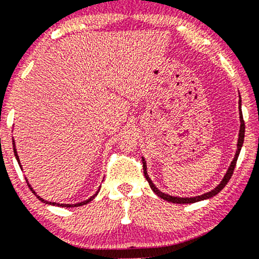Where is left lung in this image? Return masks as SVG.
<instances>
[{
  "instance_id": "left-lung-1",
  "label": "left lung",
  "mask_w": 259,
  "mask_h": 259,
  "mask_svg": "<svg viewBox=\"0 0 259 259\" xmlns=\"http://www.w3.org/2000/svg\"><path fill=\"white\" fill-rule=\"evenodd\" d=\"M241 96H240V101H238V109H240V121H241V126H240V134H238V142H237V151L235 153V157L233 161H231L230 166L228 168V171L223 177V179L221 183H220L218 186H216L213 191L208 192V193H204L202 195H198V196H193V198H178V196H172V195H168V194H165V193L160 192L158 188L154 186L153 183L151 181V179L149 178L148 176V171H146V161L144 158H142V161H143V169H144V176L146 180H148V183L150 185V187L152 188V191L156 193V194L161 198L163 200H166L168 202H173V203H194V202H198V201H201V200H206V199H210L215 196L218 193L221 192L223 188L227 184H228V181L230 180L231 176H233L234 173V168L236 166V161H237V158H238V154L241 152V149H242V145H243V142H244V131H245V124H244V121H243V115H242V109H241Z\"/></svg>"
}]
</instances>
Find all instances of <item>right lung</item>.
Instances as JSON below:
<instances>
[{"instance_id":"1","label":"right lung","mask_w":259,"mask_h":259,"mask_svg":"<svg viewBox=\"0 0 259 259\" xmlns=\"http://www.w3.org/2000/svg\"><path fill=\"white\" fill-rule=\"evenodd\" d=\"M13 142H14V141H13ZM15 148H16V146H15V143H14V153H15V157H16V159H17V161H18L19 166H21V163H19V158H18V154H17V151H16V149H15ZM21 168H22V166H21ZM26 183H28V181H26ZM28 186L30 187V190H31V191H32V193H33V194H34V195H36V196H37V198H38V199H39L41 202H44V203H48V204H52V206H58V207H67V208H69V207H79V206H83V204H86V203H88V202H91V201H92V200H93V199H94L96 195H98V193H99V191H100V190H99L98 192H96V193H95V194H94V195H93V196H91V198H90V199H87V200H86V201H82V202H79V203H75V204H65V203H57V202H49V201H46V200H44V199H41V198H40V196H38V195L36 194V192H34V191L32 190V187H31V186H30V185H29V183H28Z\"/></svg>"}]
</instances>
